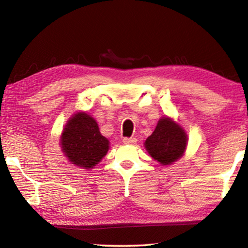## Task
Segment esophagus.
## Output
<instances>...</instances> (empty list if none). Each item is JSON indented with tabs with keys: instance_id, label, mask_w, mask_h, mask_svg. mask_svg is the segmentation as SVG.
Instances as JSON below:
<instances>
[{
	"instance_id": "34e87169",
	"label": "esophagus",
	"mask_w": 248,
	"mask_h": 248,
	"mask_svg": "<svg viewBox=\"0 0 248 248\" xmlns=\"http://www.w3.org/2000/svg\"><path fill=\"white\" fill-rule=\"evenodd\" d=\"M123 142L124 144H136L137 139L136 138H124Z\"/></svg>"
}]
</instances>
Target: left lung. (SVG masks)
Instances as JSON below:
<instances>
[{
  "mask_svg": "<svg viewBox=\"0 0 248 248\" xmlns=\"http://www.w3.org/2000/svg\"><path fill=\"white\" fill-rule=\"evenodd\" d=\"M185 130L169 117L159 119L153 133L145 140L149 154L162 165L173 164L184 155L187 146Z\"/></svg>",
  "mask_w": 248,
  "mask_h": 248,
  "instance_id": "8db88e82",
  "label": "left lung"
}]
</instances>
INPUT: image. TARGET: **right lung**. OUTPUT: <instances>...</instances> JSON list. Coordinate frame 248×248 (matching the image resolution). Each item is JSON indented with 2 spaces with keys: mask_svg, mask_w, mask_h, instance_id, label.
<instances>
[{
  "mask_svg": "<svg viewBox=\"0 0 248 248\" xmlns=\"http://www.w3.org/2000/svg\"><path fill=\"white\" fill-rule=\"evenodd\" d=\"M60 143L69 161L85 170L98 164L109 149V141L99 132L96 120L83 111L68 120Z\"/></svg>",
  "mask_w": 248,
  "mask_h": 248,
  "instance_id": "obj_1",
  "label": "right lung"
}]
</instances>
